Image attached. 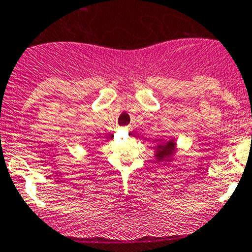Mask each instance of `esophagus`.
Listing matches in <instances>:
<instances>
[{
	"label": "esophagus",
	"instance_id": "esophagus-1",
	"mask_svg": "<svg viewBox=\"0 0 252 252\" xmlns=\"http://www.w3.org/2000/svg\"><path fill=\"white\" fill-rule=\"evenodd\" d=\"M124 130H126V131H128V130H130V128H128V127H124Z\"/></svg>",
	"mask_w": 252,
	"mask_h": 252
}]
</instances>
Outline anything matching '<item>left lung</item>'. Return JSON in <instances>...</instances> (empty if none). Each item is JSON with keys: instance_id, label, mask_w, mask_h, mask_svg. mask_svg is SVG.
<instances>
[{"instance_id": "1", "label": "left lung", "mask_w": 252, "mask_h": 252, "mask_svg": "<svg viewBox=\"0 0 252 252\" xmlns=\"http://www.w3.org/2000/svg\"><path fill=\"white\" fill-rule=\"evenodd\" d=\"M174 146H176V143L173 141H168L163 145L157 146V151H156L155 155L156 158H157V162H163V160L168 159L169 156L173 155Z\"/></svg>"}]
</instances>
